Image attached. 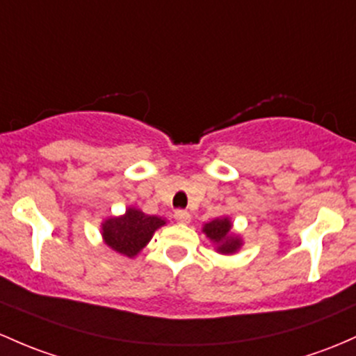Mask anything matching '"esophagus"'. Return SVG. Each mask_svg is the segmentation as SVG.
<instances>
[{"mask_svg":"<svg viewBox=\"0 0 356 356\" xmlns=\"http://www.w3.org/2000/svg\"><path fill=\"white\" fill-rule=\"evenodd\" d=\"M174 218L177 220V223H182V225L191 222V215L188 211H184V209H177V211L174 213Z\"/></svg>","mask_w":356,"mask_h":356,"instance_id":"esophagus-1","label":"esophagus"}]
</instances>
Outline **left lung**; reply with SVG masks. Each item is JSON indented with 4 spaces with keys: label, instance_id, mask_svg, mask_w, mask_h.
I'll list each match as a JSON object with an SVG mask.
<instances>
[{
    "label": "left lung",
    "instance_id": "left-lung-1",
    "mask_svg": "<svg viewBox=\"0 0 356 356\" xmlns=\"http://www.w3.org/2000/svg\"><path fill=\"white\" fill-rule=\"evenodd\" d=\"M207 238L211 242L213 249L222 256H234L244 245V238L242 234L234 230V223H232L230 216L223 215L218 218H213L211 222L203 223L201 228Z\"/></svg>",
    "mask_w": 356,
    "mask_h": 356
}]
</instances>
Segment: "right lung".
Returning a JSON list of instances; mask_svg holds the SVG:
<instances>
[{
	"mask_svg": "<svg viewBox=\"0 0 356 356\" xmlns=\"http://www.w3.org/2000/svg\"><path fill=\"white\" fill-rule=\"evenodd\" d=\"M163 225H167V220L162 216L147 215L140 208L128 207L122 215L102 220L100 235L111 250L134 259Z\"/></svg>",
	"mask_w": 356,
	"mask_h": 356,
	"instance_id": "right-lung-1",
	"label": "right lung"
}]
</instances>
